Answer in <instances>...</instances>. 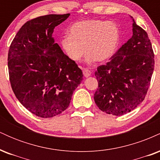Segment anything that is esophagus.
<instances>
[{"instance_id":"1","label":"esophagus","mask_w":160,"mask_h":160,"mask_svg":"<svg viewBox=\"0 0 160 160\" xmlns=\"http://www.w3.org/2000/svg\"><path fill=\"white\" fill-rule=\"evenodd\" d=\"M82 74H83V76L85 78H89L91 75V71L87 68H83V70H82Z\"/></svg>"}]
</instances>
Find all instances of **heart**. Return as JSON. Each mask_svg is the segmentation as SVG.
Segmentation results:
<instances>
[{"instance_id":"obj_1","label":"heart","mask_w":160,"mask_h":160,"mask_svg":"<svg viewBox=\"0 0 160 160\" xmlns=\"http://www.w3.org/2000/svg\"><path fill=\"white\" fill-rule=\"evenodd\" d=\"M69 36L61 40L64 52L73 62L80 61L84 52L86 62H102L110 59L117 51L121 40L118 25L112 21L89 19L75 22ZM85 51H84V49Z\"/></svg>"}]
</instances>
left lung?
<instances>
[{"label": "left lung", "mask_w": 160, "mask_h": 160, "mask_svg": "<svg viewBox=\"0 0 160 160\" xmlns=\"http://www.w3.org/2000/svg\"><path fill=\"white\" fill-rule=\"evenodd\" d=\"M132 21V37L95 73L98 82L95 102L108 114L121 116L137 108L144 101L153 72L150 40Z\"/></svg>", "instance_id": "8db88e82"}]
</instances>
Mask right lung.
Instances as JSON below:
<instances>
[{
    "mask_svg": "<svg viewBox=\"0 0 160 160\" xmlns=\"http://www.w3.org/2000/svg\"><path fill=\"white\" fill-rule=\"evenodd\" d=\"M69 16L50 14L29 20L19 29L9 49L12 91L27 110L43 118L60 114L68 108L83 77L78 65L52 38L55 27Z\"/></svg>",
    "mask_w": 160,
    "mask_h": 160,
    "instance_id": "1",
    "label": "right lung"
}]
</instances>
